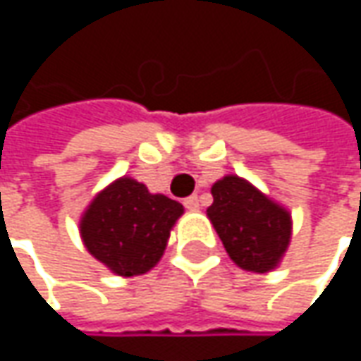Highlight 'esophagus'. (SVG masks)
Returning <instances> with one entry per match:
<instances>
[{
    "label": "esophagus",
    "instance_id": "1",
    "mask_svg": "<svg viewBox=\"0 0 361 361\" xmlns=\"http://www.w3.org/2000/svg\"><path fill=\"white\" fill-rule=\"evenodd\" d=\"M185 207H187L188 211H197L199 209V197H188V199H185Z\"/></svg>",
    "mask_w": 361,
    "mask_h": 361
}]
</instances>
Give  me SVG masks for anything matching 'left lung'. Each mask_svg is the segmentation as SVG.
<instances>
[{"instance_id":"8db88e82","label":"left lung","mask_w":361,"mask_h":361,"mask_svg":"<svg viewBox=\"0 0 361 361\" xmlns=\"http://www.w3.org/2000/svg\"><path fill=\"white\" fill-rule=\"evenodd\" d=\"M211 195L207 216L233 263L251 273L277 269L291 241V213L237 174L219 178Z\"/></svg>"}]
</instances>
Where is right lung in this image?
<instances>
[{
  "mask_svg": "<svg viewBox=\"0 0 361 361\" xmlns=\"http://www.w3.org/2000/svg\"><path fill=\"white\" fill-rule=\"evenodd\" d=\"M185 209L152 195L132 176L102 188L80 219V235L94 259L120 277L145 275L160 261Z\"/></svg>",
  "mask_w": 361,
  "mask_h": 361,
  "instance_id": "right-lung-1",
  "label": "right lung"
}]
</instances>
